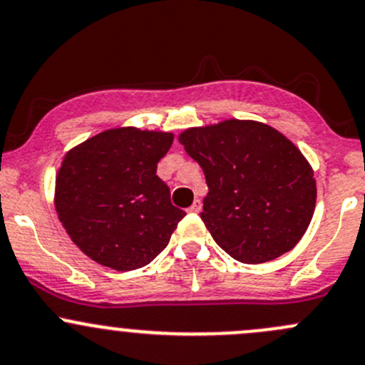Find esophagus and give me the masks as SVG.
<instances>
[{"mask_svg":"<svg viewBox=\"0 0 365 365\" xmlns=\"http://www.w3.org/2000/svg\"><path fill=\"white\" fill-rule=\"evenodd\" d=\"M200 209H202V202L200 200H195L193 205H191V207L187 209V210H190V212H193V214H197V212H200Z\"/></svg>","mask_w":365,"mask_h":365,"instance_id":"obj_1","label":"esophagus"}]
</instances>
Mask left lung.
<instances>
[{
    "label": "left lung",
    "mask_w": 365,
    "mask_h": 365,
    "mask_svg": "<svg viewBox=\"0 0 365 365\" xmlns=\"http://www.w3.org/2000/svg\"><path fill=\"white\" fill-rule=\"evenodd\" d=\"M179 142L207 182L202 221L232 258L264 264L302 239L317 204V181L283 133L264 123L228 119L184 130Z\"/></svg>",
    "instance_id": "8db88e82"
}]
</instances>
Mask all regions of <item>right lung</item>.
<instances>
[{
  "instance_id": "1",
  "label": "right lung",
  "mask_w": 365,
  "mask_h": 365,
  "mask_svg": "<svg viewBox=\"0 0 365 365\" xmlns=\"http://www.w3.org/2000/svg\"><path fill=\"white\" fill-rule=\"evenodd\" d=\"M174 135L114 128L66 153L56 178V210L66 234L96 264L135 270L167 247L186 212L156 175Z\"/></svg>"
}]
</instances>
